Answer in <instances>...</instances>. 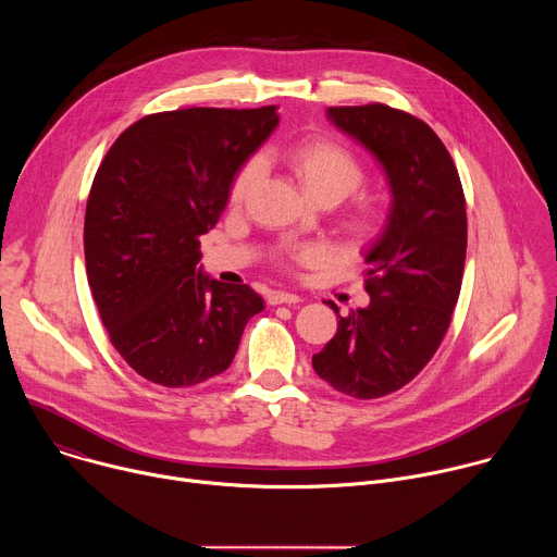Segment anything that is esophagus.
I'll return each mask as SVG.
<instances>
[{
    "instance_id": "34e87169",
    "label": "esophagus",
    "mask_w": 557,
    "mask_h": 557,
    "mask_svg": "<svg viewBox=\"0 0 557 557\" xmlns=\"http://www.w3.org/2000/svg\"><path fill=\"white\" fill-rule=\"evenodd\" d=\"M299 301V295H295V293H286V290H273L271 295H269V304L271 306H280V304H297Z\"/></svg>"
}]
</instances>
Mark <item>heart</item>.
I'll return each instance as SVG.
<instances>
[{"instance_id":"1","label":"heart","mask_w":557,"mask_h":557,"mask_svg":"<svg viewBox=\"0 0 557 557\" xmlns=\"http://www.w3.org/2000/svg\"><path fill=\"white\" fill-rule=\"evenodd\" d=\"M284 165L297 178L299 187L317 202H339L361 187L366 181V168L359 161V156L346 147L344 143L317 136L306 138L280 153ZM262 174L260 158H249V161L235 172L228 185V205L240 207L251 196L258 178ZM387 220V209L381 200L372 196H359L352 207L346 211L342 226L348 237L357 243L374 237ZM324 249L314 245L286 247L282 251V262L288 267H312L324 260Z\"/></svg>"}]
</instances>
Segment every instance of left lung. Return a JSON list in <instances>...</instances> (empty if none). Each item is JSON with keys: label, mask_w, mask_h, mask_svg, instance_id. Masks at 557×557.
Listing matches in <instances>:
<instances>
[{"label": "left lung", "mask_w": 557, "mask_h": 557, "mask_svg": "<svg viewBox=\"0 0 557 557\" xmlns=\"http://www.w3.org/2000/svg\"><path fill=\"white\" fill-rule=\"evenodd\" d=\"M329 119L381 163L392 202L363 253L370 304L339 314L312 368L337 392L379 399L410 383L438 350L458 301L467 211L458 170L434 129L383 103L329 108Z\"/></svg>", "instance_id": "8db88e82"}]
</instances>
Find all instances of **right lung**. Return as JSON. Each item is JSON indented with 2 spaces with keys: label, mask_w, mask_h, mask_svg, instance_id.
I'll return each mask as SVG.
<instances>
[{
  "label": "right lung",
  "mask_w": 557,
  "mask_h": 557,
  "mask_svg": "<svg viewBox=\"0 0 557 557\" xmlns=\"http://www.w3.org/2000/svg\"><path fill=\"white\" fill-rule=\"evenodd\" d=\"M277 123L275 106L149 114L99 165L84 226L88 284L112 346L151 383L187 387L224 372L264 308L251 286L196 264L235 172Z\"/></svg>",
  "instance_id": "obj_1"
}]
</instances>
